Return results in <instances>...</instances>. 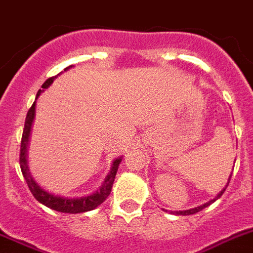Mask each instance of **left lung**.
<instances>
[{"mask_svg": "<svg viewBox=\"0 0 253 253\" xmlns=\"http://www.w3.org/2000/svg\"><path fill=\"white\" fill-rule=\"evenodd\" d=\"M231 176H232V174H231ZM231 176H230V178H228V183H230ZM228 183H227V185H226V187L223 188V190L221 191V192H219L218 195H217L216 197L213 198V200H211V201H209V202H207V204H204V205H202V206L195 207V209L186 210V211H172V213H174V214H182V216H187V214H193V213H196V212H200V211H202V210H204L205 207H207V206H210V205H211V204H213V202L216 201V200H218V198L221 197V196L223 195V192H225V191H226V188H227ZM166 211H167V210H166Z\"/></svg>", "mask_w": 253, "mask_h": 253, "instance_id": "obj_1", "label": "left lung"}]
</instances>
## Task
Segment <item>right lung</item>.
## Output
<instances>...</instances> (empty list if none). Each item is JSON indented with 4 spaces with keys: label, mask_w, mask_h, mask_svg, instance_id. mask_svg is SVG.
I'll return each instance as SVG.
<instances>
[{
    "label": "right lung",
    "mask_w": 253,
    "mask_h": 253,
    "mask_svg": "<svg viewBox=\"0 0 253 253\" xmlns=\"http://www.w3.org/2000/svg\"><path fill=\"white\" fill-rule=\"evenodd\" d=\"M72 66H68L65 68V71H67L68 68H71ZM58 76V75H57ZM55 77H51V79L47 80L43 84H42V88H47L49 84L53 82ZM43 89H39L37 92L36 98L39 97L41 92H43ZM35 106L36 102H34V105L31 106V108L28 110L27 116H26L25 121V128H23L22 133V140H21V150H20V166L21 171H22L23 177H25L26 183H27L28 188L32 192V195L35 196L37 201L41 202L42 205L47 206L48 209L55 210V211L63 212V213H81V212H87L94 210L97 206H100L106 198L108 197V195L111 193L112 190L113 181H115L116 173H117V169H119L120 164H121L122 157L116 159L112 164V169H111L110 173L106 177L105 182L101 186V188L98 191H96L92 195L86 196V197H77V198H70V197H61V196L52 195V193L47 192V191L42 190L39 185H37L36 181L32 178V176L30 174L27 166V145L28 140H30V132H31V126H32V122L35 119Z\"/></svg>",
    "instance_id": "1"
}]
</instances>
